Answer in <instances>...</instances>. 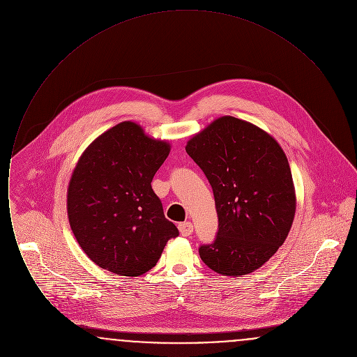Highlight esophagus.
I'll use <instances>...</instances> for the list:
<instances>
[{"label":"esophagus","instance_id":"esophagus-1","mask_svg":"<svg viewBox=\"0 0 357 357\" xmlns=\"http://www.w3.org/2000/svg\"><path fill=\"white\" fill-rule=\"evenodd\" d=\"M178 227H179V231H181V234L183 237H188V236L192 234V229L194 227H192L191 222H182V223L178 225Z\"/></svg>","mask_w":357,"mask_h":357}]
</instances>
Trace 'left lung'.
<instances>
[{
    "mask_svg": "<svg viewBox=\"0 0 357 357\" xmlns=\"http://www.w3.org/2000/svg\"><path fill=\"white\" fill-rule=\"evenodd\" d=\"M186 151L210 182L218 214L213 243L199 255L214 272L243 275L284 243L296 213L287 155L255 124L222 116L187 142Z\"/></svg>",
    "mask_w": 357,
    "mask_h": 357,
    "instance_id": "1",
    "label": "left lung"
}]
</instances>
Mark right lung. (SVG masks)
<instances>
[{"label": "right lung", "instance_id": "1", "mask_svg": "<svg viewBox=\"0 0 357 357\" xmlns=\"http://www.w3.org/2000/svg\"><path fill=\"white\" fill-rule=\"evenodd\" d=\"M169 153L167 142L123 121L80 156L69 181V225L85 255L102 269L142 275L156 265L167 241L179 236L151 187Z\"/></svg>", "mask_w": 357, "mask_h": 357}]
</instances>
